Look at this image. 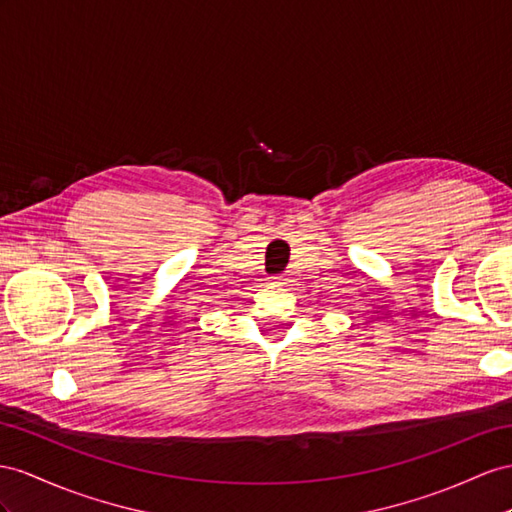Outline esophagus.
Returning <instances> with one entry per match:
<instances>
[{
  "instance_id": "obj_1",
  "label": "esophagus",
  "mask_w": 512,
  "mask_h": 512,
  "mask_svg": "<svg viewBox=\"0 0 512 512\" xmlns=\"http://www.w3.org/2000/svg\"><path fill=\"white\" fill-rule=\"evenodd\" d=\"M274 281H277V283H279V285H283V283H285V281H287V279H285V277H274Z\"/></svg>"
}]
</instances>
